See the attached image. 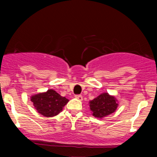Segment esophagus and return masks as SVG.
Returning a JSON list of instances; mask_svg holds the SVG:
<instances>
[{
    "instance_id": "obj_1",
    "label": "esophagus",
    "mask_w": 157,
    "mask_h": 157,
    "mask_svg": "<svg viewBox=\"0 0 157 157\" xmlns=\"http://www.w3.org/2000/svg\"><path fill=\"white\" fill-rule=\"evenodd\" d=\"M75 98H76V99H78V100H80V101L83 100V96H82L81 95H76Z\"/></svg>"
}]
</instances>
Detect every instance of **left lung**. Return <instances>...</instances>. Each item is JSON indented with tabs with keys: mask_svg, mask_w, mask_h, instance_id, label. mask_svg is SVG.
Masks as SVG:
<instances>
[{
	"mask_svg": "<svg viewBox=\"0 0 157 157\" xmlns=\"http://www.w3.org/2000/svg\"><path fill=\"white\" fill-rule=\"evenodd\" d=\"M116 101L114 96H109L107 93L99 95L90 102V110L93 112V115L101 118L113 113L118 107Z\"/></svg>",
	"mask_w": 157,
	"mask_h": 157,
	"instance_id": "left-lung-1",
	"label": "left lung"
}]
</instances>
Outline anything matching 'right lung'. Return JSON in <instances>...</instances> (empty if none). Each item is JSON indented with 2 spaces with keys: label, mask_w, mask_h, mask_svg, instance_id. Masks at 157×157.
<instances>
[{
  "label": "right lung",
  "mask_w": 157,
  "mask_h": 157,
  "mask_svg": "<svg viewBox=\"0 0 157 157\" xmlns=\"http://www.w3.org/2000/svg\"><path fill=\"white\" fill-rule=\"evenodd\" d=\"M31 101L39 114L45 117H52L58 115L69 100L55 90H49L45 93L32 96Z\"/></svg>",
  "instance_id": "1"
}]
</instances>
